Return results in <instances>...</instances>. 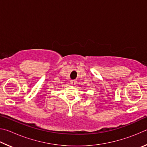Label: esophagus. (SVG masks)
<instances>
[{"mask_svg":"<svg viewBox=\"0 0 147 147\" xmlns=\"http://www.w3.org/2000/svg\"><path fill=\"white\" fill-rule=\"evenodd\" d=\"M71 83L72 85H76V84H77V81L76 80H71Z\"/></svg>","mask_w":147,"mask_h":147,"instance_id":"1","label":"esophagus"}]
</instances>
